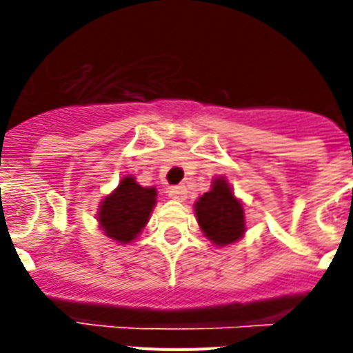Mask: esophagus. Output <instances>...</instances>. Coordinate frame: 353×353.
I'll list each match as a JSON object with an SVG mask.
<instances>
[{
    "label": "esophagus",
    "mask_w": 353,
    "mask_h": 353,
    "mask_svg": "<svg viewBox=\"0 0 353 353\" xmlns=\"http://www.w3.org/2000/svg\"><path fill=\"white\" fill-rule=\"evenodd\" d=\"M170 198L176 201H183L187 198V189L183 185H174L170 189Z\"/></svg>",
    "instance_id": "34e87169"
}]
</instances>
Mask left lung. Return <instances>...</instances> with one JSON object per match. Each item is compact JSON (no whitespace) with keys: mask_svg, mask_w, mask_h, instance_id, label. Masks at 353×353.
Here are the masks:
<instances>
[{"mask_svg":"<svg viewBox=\"0 0 353 353\" xmlns=\"http://www.w3.org/2000/svg\"><path fill=\"white\" fill-rule=\"evenodd\" d=\"M194 212L201 232L212 244L230 245L245 233L244 207L224 176L214 179L210 191L194 203Z\"/></svg>","mask_w":353,"mask_h":353,"instance_id":"1","label":"left lung"}]
</instances>
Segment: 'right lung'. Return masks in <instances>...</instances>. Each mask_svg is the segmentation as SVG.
<instances>
[{
    "label": "right lung",
    "mask_w": 353,
    "mask_h": 353,
    "mask_svg": "<svg viewBox=\"0 0 353 353\" xmlns=\"http://www.w3.org/2000/svg\"><path fill=\"white\" fill-rule=\"evenodd\" d=\"M155 198L154 187H141L130 174L123 176L117 189L102 199L97 212L102 232L118 244H130L148 223L157 203Z\"/></svg>",
    "instance_id": "add662e5"
}]
</instances>
